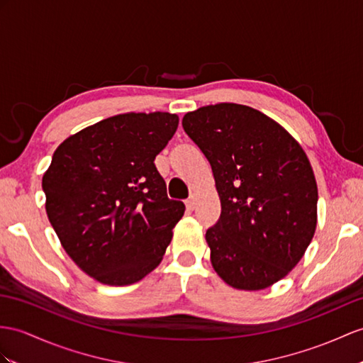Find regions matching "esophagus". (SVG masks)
Instances as JSON below:
<instances>
[{
	"label": "esophagus",
	"instance_id": "esophagus-1",
	"mask_svg": "<svg viewBox=\"0 0 363 363\" xmlns=\"http://www.w3.org/2000/svg\"><path fill=\"white\" fill-rule=\"evenodd\" d=\"M184 203H186V208H188L189 211H194V208H196V197H191V199H188Z\"/></svg>",
	"mask_w": 363,
	"mask_h": 363
}]
</instances>
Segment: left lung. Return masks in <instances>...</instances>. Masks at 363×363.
Segmentation results:
<instances>
[{"label":"left lung","instance_id":"obj_1","mask_svg":"<svg viewBox=\"0 0 363 363\" xmlns=\"http://www.w3.org/2000/svg\"><path fill=\"white\" fill-rule=\"evenodd\" d=\"M183 129L212 167L222 214L206 231L212 268L242 291L269 288L303 257L317 226V183L298 141L250 106L188 112Z\"/></svg>","mask_w":363,"mask_h":363}]
</instances>
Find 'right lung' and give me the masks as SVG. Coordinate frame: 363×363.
<instances>
[{
	"mask_svg": "<svg viewBox=\"0 0 363 363\" xmlns=\"http://www.w3.org/2000/svg\"><path fill=\"white\" fill-rule=\"evenodd\" d=\"M179 126L169 112H128L67 137L43 175L46 212L77 267L125 286L160 264L184 214L154 164Z\"/></svg>",
	"mask_w": 363,
	"mask_h": 363,
	"instance_id": "right-lung-1",
	"label": "right lung"
}]
</instances>
